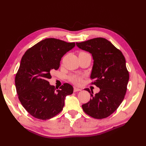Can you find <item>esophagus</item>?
<instances>
[{
    "mask_svg": "<svg viewBox=\"0 0 146 146\" xmlns=\"http://www.w3.org/2000/svg\"><path fill=\"white\" fill-rule=\"evenodd\" d=\"M80 91H82V89H80V88H77V87H74V92Z\"/></svg>",
    "mask_w": 146,
    "mask_h": 146,
    "instance_id": "esophagus-1",
    "label": "esophagus"
}]
</instances>
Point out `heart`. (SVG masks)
Listing matches in <instances>:
<instances>
[{
    "instance_id": "obj_1",
    "label": "heart",
    "mask_w": 146,
    "mask_h": 146,
    "mask_svg": "<svg viewBox=\"0 0 146 146\" xmlns=\"http://www.w3.org/2000/svg\"><path fill=\"white\" fill-rule=\"evenodd\" d=\"M69 80L72 83L76 84V85H79L82 82V77L80 75L77 74H73L70 76L69 77Z\"/></svg>"
}]
</instances>
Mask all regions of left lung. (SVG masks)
I'll return each mask as SVG.
<instances>
[{"label":"left lung","instance_id":"1","mask_svg":"<svg viewBox=\"0 0 146 146\" xmlns=\"http://www.w3.org/2000/svg\"><path fill=\"white\" fill-rule=\"evenodd\" d=\"M76 45L92 54L94 64L90 78L95 80L91 84L100 88L95 95L88 88L85 89L91 98L82 105V108L92 117H107L117 110L126 93L129 74L125 57L120 50L103 38L77 42Z\"/></svg>","mask_w":146,"mask_h":146}]
</instances>
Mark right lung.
Wrapping results in <instances>:
<instances>
[{
    "instance_id": "obj_1",
    "label": "right lung",
    "mask_w": 146,
    "mask_h": 146,
    "mask_svg": "<svg viewBox=\"0 0 146 146\" xmlns=\"http://www.w3.org/2000/svg\"><path fill=\"white\" fill-rule=\"evenodd\" d=\"M76 46L55 38H46L25 52L15 77L17 94L22 105L35 118L49 119L62 111L66 96L73 87L64 83L56 90L50 85V71L57 70L63 56Z\"/></svg>"
}]
</instances>
